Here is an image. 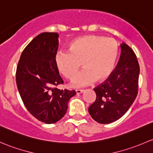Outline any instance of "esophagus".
<instances>
[{"instance_id": "34e87169", "label": "esophagus", "mask_w": 153, "mask_h": 153, "mask_svg": "<svg viewBox=\"0 0 153 153\" xmlns=\"http://www.w3.org/2000/svg\"><path fill=\"white\" fill-rule=\"evenodd\" d=\"M84 91V90H76V93L77 94H80Z\"/></svg>"}]
</instances>
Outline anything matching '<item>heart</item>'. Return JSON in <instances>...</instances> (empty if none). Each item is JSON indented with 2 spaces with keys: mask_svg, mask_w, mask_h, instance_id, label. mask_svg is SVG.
Wrapping results in <instances>:
<instances>
[{
  "mask_svg": "<svg viewBox=\"0 0 153 153\" xmlns=\"http://www.w3.org/2000/svg\"><path fill=\"white\" fill-rule=\"evenodd\" d=\"M119 55L115 39L100 35H87L71 42L69 51H58L54 62L58 71L66 79L73 78L82 63L84 70L75 76L70 86L78 88L108 79L114 71Z\"/></svg>",
  "mask_w": 153,
  "mask_h": 153,
  "instance_id": "obj_1",
  "label": "heart"
}]
</instances>
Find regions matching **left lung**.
Listing matches in <instances>:
<instances>
[{"label": "left lung", "instance_id": "1", "mask_svg": "<svg viewBox=\"0 0 153 153\" xmlns=\"http://www.w3.org/2000/svg\"><path fill=\"white\" fill-rule=\"evenodd\" d=\"M139 73L136 55L129 45L122 43L119 62L111 76L94 89L97 99L88 108L93 119L109 124L123 116L138 94Z\"/></svg>", "mask_w": 153, "mask_h": 153}]
</instances>
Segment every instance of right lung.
I'll return each instance as SVG.
<instances>
[{
	"instance_id": "1",
	"label": "right lung",
	"mask_w": 153,
	"mask_h": 153,
	"mask_svg": "<svg viewBox=\"0 0 153 153\" xmlns=\"http://www.w3.org/2000/svg\"><path fill=\"white\" fill-rule=\"evenodd\" d=\"M59 34L43 32L29 42L21 53L16 71L20 97L28 111L45 124H53L65 116L68 102L75 91L56 88L64 82L55 65Z\"/></svg>"
}]
</instances>
